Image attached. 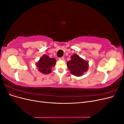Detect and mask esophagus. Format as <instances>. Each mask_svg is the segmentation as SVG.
I'll list each match as a JSON object with an SVG mask.
<instances>
[{
	"mask_svg": "<svg viewBox=\"0 0 124 124\" xmlns=\"http://www.w3.org/2000/svg\"><path fill=\"white\" fill-rule=\"evenodd\" d=\"M59 60H62V61H63V60H64V57H60V58H59Z\"/></svg>",
	"mask_w": 124,
	"mask_h": 124,
	"instance_id": "1",
	"label": "esophagus"
}]
</instances>
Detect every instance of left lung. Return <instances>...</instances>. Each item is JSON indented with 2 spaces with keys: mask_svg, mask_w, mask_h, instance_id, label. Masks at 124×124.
I'll list each match as a JSON object with an SVG mask.
<instances>
[{
  "mask_svg": "<svg viewBox=\"0 0 124 124\" xmlns=\"http://www.w3.org/2000/svg\"><path fill=\"white\" fill-rule=\"evenodd\" d=\"M67 66L71 74L75 76L80 77L87 71L88 62L77 54H74L71 56L70 61L67 62Z\"/></svg>",
  "mask_w": 124,
  "mask_h": 124,
  "instance_id": "left-lung-1",
  "label": "left lung"
}]
</instances>
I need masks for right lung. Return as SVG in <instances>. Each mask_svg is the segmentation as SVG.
<instances>
[{
	"label": "right lung",
	"mask_w": 124,
	"mask_h": 124,
	"mask_svg": "<svg viewBox=\"0 0 124 124\" xmlns=\"http://www.w3.org/2000/svg\"><path fill=\"white\" fill-rule=\"evenodd\" d=\"M56 59L50 58L46 55H43L37 62L38 70L43 74H48L52 72V68L55 66Z\"/></svg>",
	"instance_id": "obj_1"
}]
</instances>
